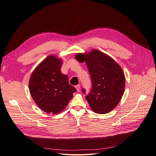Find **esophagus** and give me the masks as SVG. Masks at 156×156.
Returning a JSON list of instances; mask_svg holds the SVG:
<instances>
[{
  "instance_id": "esophagus-1",
  "label": "esophagus",
  "mask_w": 156,
  "mask_h": 156,
  "mask_svg": "<svg viewBox=\"0 0 156 156\" xmlns=\"http://www.w3.org/2000/svg\"><path fill=\"white\" fill-rule=\"evenodd\" d=\"M75 87H76L77 91H80V85H76V86H75Z\"/></svg>"
}]
</instances>
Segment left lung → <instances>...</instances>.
I'll return each instance as SVG.
<instances>
[{"instance_id":"left-lung-1","label":"left lung","mask_w":156,"mask_h":156,"mask_svg":"<svg viewBox=\"0 0 156 156\" xmlns=\"http://www.w3.org/2000/svg\"><path fill=\"white\" fill-rule=\"evenodd\" d=\"M75 58L79 62L84 59L91 76L92 89L85 96L90 108L99 114L112 112L124 92L125 76L122 68L112 58L96 49L84 54L78 53ZM82 92L85 93L84 89Z\"/></svg>"}]
</instances>
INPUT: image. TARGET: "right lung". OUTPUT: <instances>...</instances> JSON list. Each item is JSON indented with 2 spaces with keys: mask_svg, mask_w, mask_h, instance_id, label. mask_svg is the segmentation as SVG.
<instances>
[{
  "mask_svg": "<svg viewBox=\"0 0 156 156\" xmlns=\"http://www.w3.org/2000/svg\"><path fill=\"white\" fill-rule=\"evenodd\" d=\"M62 60L50 55L34 70L29 91L37 106L48 114L56 115L66 108L76 89L61 72Z\"/></svg>",
  "mask_w": 156,
  "mask_h": 156,
  "instance_id": "add662e5",
  "label": "right lung"
}]
</instances>
